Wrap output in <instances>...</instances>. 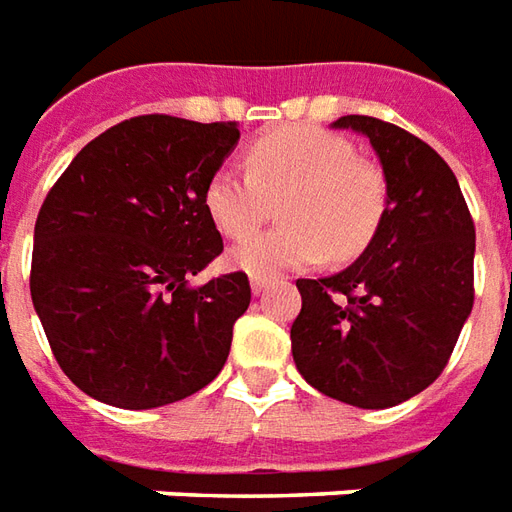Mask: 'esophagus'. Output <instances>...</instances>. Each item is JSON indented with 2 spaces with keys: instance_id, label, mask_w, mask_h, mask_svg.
I'll return each mask as SVG.
<instances>
[{
  "instance_id": "obj_1",
  "label": "esophagus",
  "mask_w": 512,
  "mask_h": 512,
  "mask_svg": "<svg viewBox=\"0 0 512 512\" xmlns=\"http://www.w3.org/2000/svg\"><path fill=\"white\" fill-rule=\"evenodd\" d=\"M270 284V278H264V275H250V289H253V295H262L264 289Z\"/></svg>"
}]
</instances>
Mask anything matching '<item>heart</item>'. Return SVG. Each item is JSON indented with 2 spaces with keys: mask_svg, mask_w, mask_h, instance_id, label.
Instances as JSON below:
<instances>
[{
  "mask_svg": "<svg viewBox=\"0 0 512 512\" xmlns=\"http://www.w3.org/2000/svg\"><path fill=\"white\" fill-rule=\"evenodd\" d=\"M245 168L220 165L206 179L204 209L228 239H242L266 214V201L282 198L287 226L239 242L228 262L250 275L306 270L331 256L355 259L378 234L389 204L383 170L328 129L286 126L259 137Z\"/></svg>",
  "mask_w": 512,
  "mask_h": 512,
  "instance_id": "1",
  "label": "heart"
}]
</instances>
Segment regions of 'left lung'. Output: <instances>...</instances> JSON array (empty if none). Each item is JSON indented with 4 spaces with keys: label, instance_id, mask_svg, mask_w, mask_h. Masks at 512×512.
<instances>
[{
    "label": "left lung",
    "instance_id": "1",
    "mask_svg": "<svg viewBox=\"0 0 512 512\" xmlns=\"http://www.w3.org/2000/svg\"><path fill=\"white\" fill-rule=\"evenodd\" d=\"M369 137L389 204L347 270L300 278L297 372L355 408L411 400L444 372L474 306V220L458 179L416 134L369 115L333 123Z\"/></svg>",
    "mask_w": 512,
    "mask_h": 512
}]
</instances>
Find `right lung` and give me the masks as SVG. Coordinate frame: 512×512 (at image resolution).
Masks as SVG:
<instances>
[{"mask_svg": "<svg viewBox=\"0 0 512 512\" xmlns=\"http://www.w3.org/2000/svg\"><path fill=\"white\" fill-rule=\"evenodd\" d=\"M237 140V121L137 115L54 181L35 220L32 306L60 369L90 397L146 411L220 375L250 281L190 278L223 253L204 187Z\"/></svg>", "mask_w": 512, "mask_h": 512, "instance_id": "obj_1", "label": "right lung"}]
</instances>
